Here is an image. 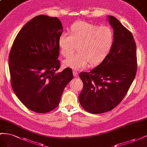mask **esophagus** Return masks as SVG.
<instances>
[{
    "label": "esophagus",
    "mask_w": 147,
    "mask_h": 147,
    "mask_svg": "<svg viewBox=\"0 0 147 147\" xmlns=\"http://www.w3.org/2000/svg\"><path fill=\"white\" fill-rule=\"evenodd\" d=\"M73 76H74V77H78V72H77V71H73Z\"/></svg>",
    "instance_id": "esophagus-1"
}]
</instances>
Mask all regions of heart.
<instances>
[{
    "label": "heart",
    "instance_id": "obj_1",
    "mask_svg": "<svg viewBox=\"0 0 147 147\" xmlns=\"http://www.w3.org/2000/svg\"><path fill=\"white\" fill-rule=\"evenodd\" d=\"M115 42L114 31L108 26H99L85 22H77L70 28L69 34L62 33L58 38L61 55L68 58L63 65L74 70H82L89 65L101 64L110 55Z\"/></svg>",
    "mask_w": 147,
    "mask_h": 147
}]
</instances>
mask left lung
<instances>
[{
  "mask_svg": "<svg viewBox=\"0 0 147 147\" xmlns=\"http://www.w3.org/2000/svg\"><path fill=\"white\" fill-rule=\"evenodd\" d=\"M108 17L115 34L110 55L90 72L79 74L84 84L79 102L92 114L111 111L118 105L137 72L136 45L132 33L114 16Z\"/></svg>",
  "mask_w": 147,
  "mask_h": 147,
  "instance_id": "8db88e82",
  "label": "left lung"
}]
</instances>
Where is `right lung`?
Masks as SVG:
<instances>
[{
    "label": "right lung",
    "mask_w": 147,
    "mask_h": 147,
    "mask_svg": "<svg viewBox=\"0 0 147 147\" xmlns=\"http://www.w3.org/2000/svg\"><path fill=\"white\" fill-rule=\"evenodd\" d=\"M62 32L57 17L35 16L20 31L10 52L12 89L25 107L36 113L57 108L65 87L73 78L69 68L57 72L60 66L57 59Z\"/></svg>",
    "instance_id": "obj_1"
}]
</instances>
